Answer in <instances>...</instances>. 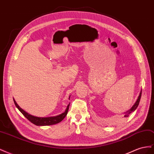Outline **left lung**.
I'll return each mask as SVG.
<instances>
[{"label": "left lung", "instance_id": "8db88e82", "mask_svg": "<svg viewBox=\"0 0 154 154\" xmlns=\"http://www.w3.org/2000/svg\"><path fill=\"white\" fill-rule=\"evenodd\" d=\"M141 93H142V90H141V92L140 93H139V95L137 97V99L136 100V101L135 102V103L134 104V105L130 108V109H129L128 111L126 112H125V115H124V117L125 118H127L128 117V116L131 114L132 112H134L135 110H136V109L137 108V106L139 105V101H140V99H141Z\"/></svg>", "mask_w": 154, "mask_h": 154}]
</instances>
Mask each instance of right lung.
<instances>
[{
	"mask_svg": "<svg viewBox=\"0 0 154 154\" xmlns=\"http://www.w3.org/2000/svg\"><path fill=\"white\" fill-rule=\"evenodd\" d=\"M70 96L69 97V99L70 100ZM14 100V103H15V106H17V108L20 110V112L24 115L25 117L28 119L29 122H31L32 123H33L35 125L37 126H48V125H55L57 123H58L60 122H61L65 118V117L67 116V112H68V110L69 108V105L70 103L67 105V108L65 110L64 112L60 114L58 116H52V117H47V118H40V117H36V116H34L32 115H31L30 114L27 113V112L23 110L22 108L19 106L17 102L15 101V99H13Z\"/></svg>",
	"mask_w": 154,
	"mask_h": 154,
	"instance_id": "obj_1",
	"label": "right lung"
}]
</instances>
